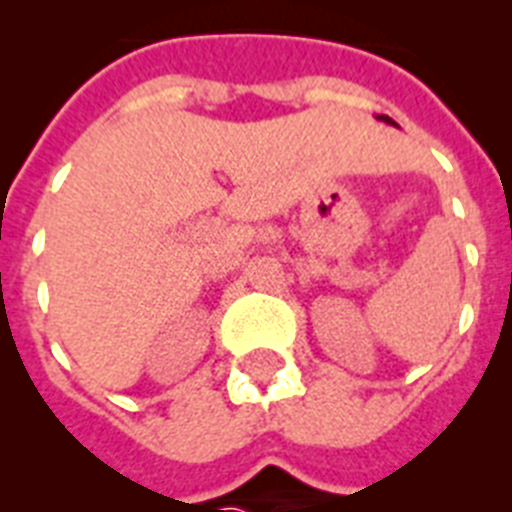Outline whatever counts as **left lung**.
<instances>
[{
	"label": "left lung",
	"instance_id": "left-lung-1",
	"mask_svg": "<svg viewBox=\"0 0 512 512\" xmlns=\"http://www.w3.org/2000/svg\"><path fill=\"white\" fill-rule=\"evenodd\" d=\"M382 119H388V116H382ZM388 122H390V119H388ZM390 124H393V122H390Z\"/></svg>",
	"mask_w": 512,
	"mask_h": 512
}]
</instances>
